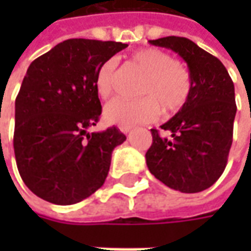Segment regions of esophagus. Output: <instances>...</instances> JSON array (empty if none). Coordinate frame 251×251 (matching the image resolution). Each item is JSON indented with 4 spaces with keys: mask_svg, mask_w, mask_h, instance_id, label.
I'll return each instance as SVG.
<instances>
[{
    "mask_svg": "<svg viewBox=\"0 0 251 251\" xmlns=\"http://www.w3.org/2000/svg\"><path fill=\"white\" fill-rule=\"evenodd\" d=\"M118 129H120V130L122 131L124 134H127V133H129V131L131 130V126H129V125H120V126H118Z\"/></svg>",
    "mask_w": 251,
    "mask_h": 251,
    "instance_id": "obj_1",
    "label": "esophagus"
}]
</instances>
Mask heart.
Here are the masks:
<instances>
[{"instance_id": "b5f03b06", "label": "heart", "mask_w": 251, "mask_h": 251, "mask_svg": "<svg viewBox=\"0 0 251 251\" xmlns=\"http://www.w3.org/2000/svg\"><path fill=\"white\" fill-rule=\"evenodd\" d=\"M133 63L145 72L138 99L114 98L104 106V118L117 125H138L152 122L165 111L179 110L191 93L188 70L167 52L158 48H142L133 53ZM117 57H110L100 64L95 77V88L100 98H109L114 88Z\"/></svg>"}]
</instances>
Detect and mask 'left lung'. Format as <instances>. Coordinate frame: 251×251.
Returning a JSON list of instances; mask_svg holds the SVG:
<instances>
[{
	"label": "left lung",
	"mask_w": 251,
	"mask_h": 251,
	"mask_svg": "<svg viewBox=\"0 0 251 251\" xmlns=\"http://www.w3.org/2000/svg\"><path fill=\"white\" fill-rule=\"evenodd\" d=\"M184 59L191 93L183 107L160 127L151 129L153 142L147 165L161 183L184 194L210 188L226 168L237 113L234 83L218 57L185 37L149 40Z\"/></svg>",
	"instance_id": "obj_1"
}]
</instances>
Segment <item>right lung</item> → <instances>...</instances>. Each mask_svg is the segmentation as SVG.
<instances>
[{"mask_svg":"<svg viewBox=\"0 0 251 251\" xmlns=\"http://www.w3.org/2000/svg\"><path fill=\"white\" fill-rule=\"evenodd\" d=\"M126 47L70 39L30 63L16 98L13 147L21 179L41 199L75 204L103 185L126 136L115 126L87 131L102 113L95 77Z\"/></svg>","mask_w":251,"mask_h":251,"instance_id":"obj_1","label":"right lung"}]
</instances>
